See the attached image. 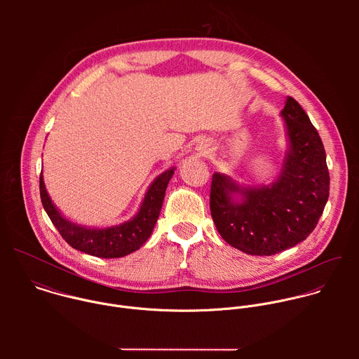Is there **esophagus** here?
<instances>
[{"label":"esophagus","instance_id":"esophagus-1","mask_svg":"<svg viewBox=\"0 0 359 359\" xmlns=\"http://www.w3.org/2000/svg\"><path fill=\"white\" fill-rule=\"evenodd\" d=\"M197 150H198V153H200L201 156H206V155H209L212 149H210V144L201 142V143L197 146Z\"/></svg>","mask_w":359,"mask_h":359}]
</instances>
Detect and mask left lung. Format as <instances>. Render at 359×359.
Wrapping results in <instances>:
<instances>
[{"label": "left lung", "instance_id": "8db88e82", "mask_svg": "<svg viewBox=\"0 0 359 359\" xmlns=\"http://www.w3.org/2000/svg\"><path fill=\"white\" fill-rule=\"evenodd\" d=\"M290 150L276 183L241 189L230 177L215 173L210 212L220 236L251 255H273L291 248L316 229L330 196V173L323 140L309 115L294 97L281 112ZM231 192L243 194L236 203Z\"/></svg>", "mask_w": 359, "mask_h": 359}]
</instances>
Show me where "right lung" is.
I'll return each mask as SVG.
<instances>
[{
    "label": "right lung",
    "instance_id": "add662e5",
    "mask_svg": "<svg viewBox=\"0 0 359 359\" xmlns=\"http://www.w3.org/2000/svg\"><path fill=\"white\" fill-rule=\"evenodd\" d=\"M173 173L175 169L172 168L150 184L139 213L132 220L108 229H85L64 219L45 190L42 173L39 176L41 201L48 217L71 247L100 259H119L140 248L150 237L158 222L165 191Z\"/></svg>",
    "mask_w": 359,
    "mask_h": 359
}]
</instances>
